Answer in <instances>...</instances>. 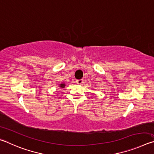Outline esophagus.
I'll return each instance as SVG.
<instances>
[{
  "label": "esophagus",
  "mask_w": 154,
  "mask_h": 154,
  "mask_svg": "<svg viewBox=\"0 0 154 154\" xmlns=\"http://www.w3.org/2000/svg\"><path fill=\"white\" fill-rule=\"evenodd\" d=\"M76 82L78 83V84H82V83H83V79H77L76 81Z\"/></svg>",
  "instance_id": "34e87169"
}]
</instances>
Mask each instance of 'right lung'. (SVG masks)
Listing matches in <instances>:
<instances>
[{
    "label": "right lung",
    "mask_w": 154,
    "mask_h": 154,
    "mask_svg": "<svg viewBox=\"0 0 154 154\" xmlns=\"http://www.w3.org/2000/svg\"><path fill=\"white\" fill-rule=\"evenodd\" d=\"M60 86L61 88H64L65 86V84L64 83H61V84L60 85Z\"/></svg>",
    "instance_id": "1"
}]
</instances>
